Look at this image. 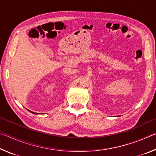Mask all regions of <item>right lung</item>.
I'll return each instance as SVG.
<instances>
[{
  "label": "right lung",
  "mask_w": 156,
  "mask_h": 156,
  "mask_svg": "<svg viewBox=\"0 0 156 156\" xmlns=\"http://www.w3.org/2000/svg\"><path fill=\"white\" fill-rule=\"evenodd\" d=\"M31 112V113H35V114H37V113H34V112Z\"/></svg>",
  "instance_id": "obj_1"
}]
</instances>
